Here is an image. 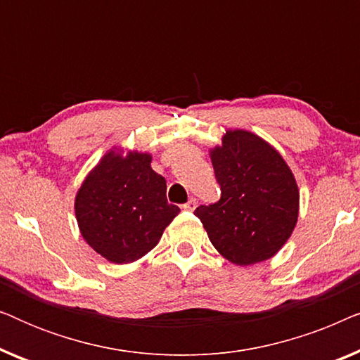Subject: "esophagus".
<instances>
[{
  "label": "esophagus",
  "mask_w": 360,
  "mask_h": 360,
  "mask_svg": "<svg viewBox=\"0 0 360 360\" xmlns=\"http://www.w3.org/2000/svg\"><path fill=\"white\" fill-rule=\"evenodd\" d=\"M196 205H198V200H196V198H190L184 206H181V208L186 210V211H193V210L196 208Z\"/></svg>",
  "instance_id": "esophagus-1"
}]
</instances>
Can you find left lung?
Returning a JSON list of instances; mask_svg holds the SVG:
<instances>
[{"mask_svg": "<svg viewBox=\"0 0 360 360\" xmlns=\"http://www.w3.org/2000/svg\"><path fill=\"white\" fill-rule=\"evenodd\" d=\"M221 198L195 216L226 259L250 265L287 243L298 218V186L274 147L248 131H229L211 152Z\"/></svg>", "mask_w": 360, "mask_h": 360, "instance_id": "left-lung-1", "label": "left lung"}]
</instances>
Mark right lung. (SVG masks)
Returning a JSON list of instances; mask_svg holds the SVG:
<instances>
[{"label": "right lung", "mask_w": 360, "mask_h": 360, "mask_svg": "<svg viewBox=\"0 0 360 360\" xmlns=\"http://www.w3.org/2000/svg\"><path fill=\"white\" fill-rule=\"evenodd\" d=\"M165 193V179L150 169L149 154L131 152L122 159L110 152L78 190V228L110 262H134L155 248L180 213Z\"/></svg>", "instance_id": "1"}]
</instances>
